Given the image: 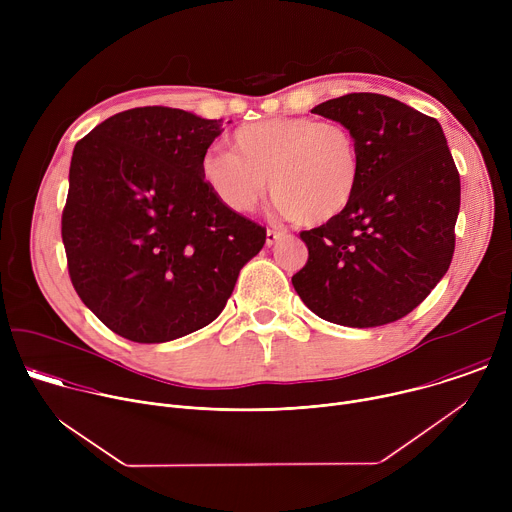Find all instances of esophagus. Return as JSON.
Instances as JSON below:
<instances>
[{"label": "esophagus", "instance_id": "34e87169", "mask_svg": "<svg viewBox=\"0 0 512 512\" xmlns=\"http://www.w3.org/2000/svg\"><path fill=\"white\" fill-rule=\"evenodd\" d=\"M285 237V233H279V231H267V235H265V243H267V247H271V245H275V243H279L281 239Z\"/></svg>", "mask_w": 512, "mask_h": 512}]
</instances>
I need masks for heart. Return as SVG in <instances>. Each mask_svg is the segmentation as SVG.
<instances>
[{"mask_svg":"<svg viewBox=\"0 0 512 512\" xmlns=\"http://www.w3.org/2000/svg\"><path fill=\"white\" fill-rule=\"evenodd\" d=\"M233 152L208 150L200 178L231 212H251L267 192L285 216L318 227L352 204L362 158L354 133L338 121L269 117L237 127Z\"/></svg>","mask_w":512,"mask_h":512,"instance_id":"1","label":"heart"}]
</instances>
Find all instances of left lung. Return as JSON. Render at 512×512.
<instances>
[{
  "label": "left lung",
  "mask_w": 512,
  "mask_h": 512,
  "mask_svg": "<svg viewBox=\"0 0 512 512\" xmlns=\"http://www.w3.org/2000/svg\"><path fill=\"white\" fill-rule=\"evenodd\" d=\"M312 111L354 133L362 174L344 214L300 233L308 263L291 283L322 320L350 328L395 322L452 263L460 174L444 129L377 93H350Z\"/></svg>",
  "instance_id": "8db88e82"
}]
</instances>
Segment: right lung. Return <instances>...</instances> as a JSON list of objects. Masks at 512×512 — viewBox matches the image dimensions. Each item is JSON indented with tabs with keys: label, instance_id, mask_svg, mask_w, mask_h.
<instances>
[{
	"label": "right lung",
	"instance_id": "1",
	"mask_svg": "<svg viewBox=\"0 0 512 512\" xmlns=\"http://www.w3.org/2000/svg\"><path fill=\"white\" fill-rule=\"evenodd\" d=\"M221 119L170 107L117 113L72 152L62 243L83 304L115 334L176 340L223 312L267 231L218 202L200 158Z\"/></svg>",
	"mask_w": 512,
	"mask_h": 512
}]
</instances>
